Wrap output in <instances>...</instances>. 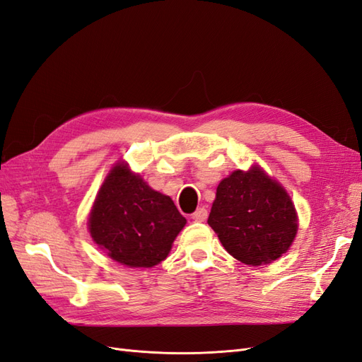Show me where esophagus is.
I'll return each mask as SVG.
<instances>
[{
	"label": "esophagus",
	"instance_id": "34e87169",
	"mask_svg": "<svg viewBox=\"0 0 362 362\" xmlns=\"http://www.w3.org/2000/svg\"><path fill=\"white\" fill-rule=\"evenodd\" d=\"M206 217H208V211L205 208H198V210L192 214V218L194 222H205Z\"/></svg>",
	"mask_w": 362,
	"mask_h": 362
}]
</instances>
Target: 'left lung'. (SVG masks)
<instances>
[{"instance_id": "obj_1", "label": "left lung", "mask_w": 362, "mask_h": 362, "mask_svg": "<svg viewBox=\"0 0 362 362\" xmlns=\"http://www.w3.org/2000/svg\"><path fill=\"white\" fill-rule=\"evenodd\" d=\"M208 225L229 255L261 266L288 250L298 233V213L286 189L252 166L234 170L217 185Z\"/></svg>"}]
</instances>
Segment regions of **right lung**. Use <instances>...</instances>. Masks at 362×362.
Instances as JSON below:
<instances>
[{
  "mask_svg": "<svg viewBox=\"0 0 362 362\" xmlns=\"http://www.w3.org/2000/svg\"><path fill=\"white\" fill-rule=\"evenodd\" d=\"M187 223L169 196L151 189L127 163L107 175L89 216L93 242L127 267H154Z\"/></svg>",
  "mask_w": 362,
  "mask_h": 362,
  "instance_id": "add662e5",
  "label": "right lung"
}]
</instances>
